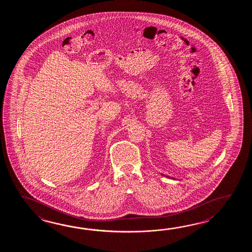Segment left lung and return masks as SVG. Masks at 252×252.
<instances>
[{
	"instance_id": "8db88e82",
	"label": "left lung",
	"mask_w": 252,
	"mask_h": 252,
	"mask_svg": "<svg viewBox=\"0 0 252 252\" xmlns=\"http://www.w3.org/2000/svg\"><path fill=\"white\" fill-rule=\"evenodd\" d=\"M163 176H164V175H163ZM170 178H171V177H170Z\"/></svg>"
}]
</instances>
